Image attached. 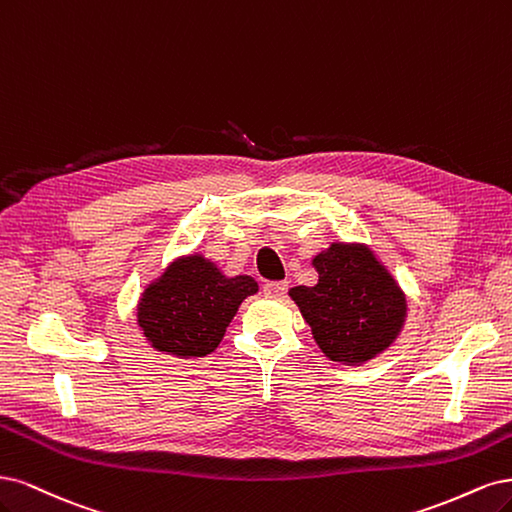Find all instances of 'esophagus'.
<instances>
[{"instance_id":"1","label":"esophagus","mask_w":512,"mask_h":512,"mask_svg":"<svg viewBox=\"0 0 512 512\" xmlns=\"http://www.w3.org/2000/svg\"><path fill=\"white\" fill-rule=\"evenodd\" d=\"M287 289H289L287 283H266V285H263V293H266L268 298H283Z\"/></svg>"}]
</instances>
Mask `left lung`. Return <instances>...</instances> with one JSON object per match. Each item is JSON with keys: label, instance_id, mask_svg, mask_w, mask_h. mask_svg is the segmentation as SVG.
<instances>
[{"label": "left lung", "instance_id": "obj_1", "mask_svg": "<svg viewBox=\"0 0 512 512\" xmlns=\"http://www.w3.org/2000/svg\"><path fill=\"white\" fill-rule=\"evenodd\" d=\"M315 287H293L289 298L327 359L361 366L400 336L408 302L398 280L368 244L332 242L312 259Z\"/></svg>", "mask_w": 512, "mask_h": 512}]
</instances>
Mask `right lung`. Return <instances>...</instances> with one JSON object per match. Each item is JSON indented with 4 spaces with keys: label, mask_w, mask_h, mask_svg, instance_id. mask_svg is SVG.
Returning a JSON list of instances; mask_svg holds the SVG:
<instances>
[{
    "label": "right lung",
    "mask_w": 512,
    "mask_h": 512,
    "mask_svg": "<svg viewBox=\"0 0 512 512\" xmlns=\"http://www.w3.org/2000/svg\"><path fill=\"white\" fill-rule=\"evenodd\" d=\"M257 291L253 276H227L202 253L178 257L140 295L138 327L159 353L204 357L217 349L238 306Z\"/></svg>",
    "instance_id": "add662e5"
}]
</instances>
